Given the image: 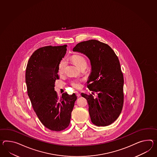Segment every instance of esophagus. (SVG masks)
Here are the masks:
<instances>
[{
    "label": "esophagus",
    "mask_w": 157,
    "mask_h": 157,
    "mask_svg": "<svg viewBox=\"0 0 157 157\" xmlns=\"http://www.w3.org/2000/svg\"><path fill=\"white\" fill-rule=\"evenodd\" d=\"M75 92V93L76 94V95H77V96H78V97H79V96H80V93L78 92V91H75V92Z\"/></svg>",
    "instance_id": "34e87169"
}]
</instances>
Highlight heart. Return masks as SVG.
<instances>
[{"instance_id": "obj_1", "label": "heart", "mask_w": 157, "mask_h": 157, "mask_svg": "<svg viewBox=\"0 0 157 157\" xmlns=\"http://www.w3.org/2000/svg\"><path fill=\"white\" fill-rule=\"evenodd\" d=\"M71 59L73 61V62L78 67H79L81 65L83 64L84 63H86V61L85 59L83 57L79 56V55H75L71 57ZM65 64H66V62L64 59L62 60L60 62L58 66V72L59 73H62L63 71V69L65 67ZM82 82V79H74L71 81L70 84L73 86V87L76 88H80L81 87V83Z\"/></svg>"}]
</instances>
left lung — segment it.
Here are the masks:
<instances>
[{
	"instance_id": "8db88e82",
	"label": "left lung",
	"mask_w": 157,
	"mask_h": 157,
	"mask_svg": "<svg viewBox=\"0 0 157 157\" xmlns=\"http://www.w3.org/2000/svg\"><path fill=\"white\" fill-rule=\"evenodd\" d=\"M73 51L84 54L91 62L87 87L98 95L81 94L87 100L91 120L96 126H108L119 117L124 103V77L119 58L110 46L96 40L79 42Z\"/></svg>"
}]
</instances>
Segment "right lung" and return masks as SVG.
Masks as SVG:
<instances>
[{
  "instance_id": "add662e5",
  "label": "right lung",
  "mask_w": 157,
  "mask_h": 157,
  "mask_svg": "<svg viewBox=\"0 0 157 157\" xmlns=\"http://www.w3.org/2000/svg\"><path fill=\"white\" fill-rule=\"evenodd\" d=\"M67 45L47 46L35 51L28 62L25 82L32 107L42 124L53 131L69 126L76 101L75 94L65 92L58 97L54 91L59 79L58 66L66 53Z\"/></svg>"
}]
</instances>
